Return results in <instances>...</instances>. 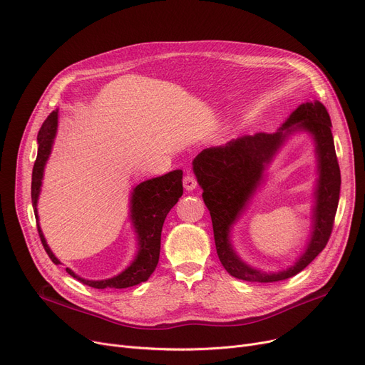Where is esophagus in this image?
<instances>
[{
  "label": "esophagus",
  "instance_id": "esophagus-1",
  "mask_svg": "<svg viewBox=\"0 0 365 365\" xmlns=\"http://www.w3.org/2000/svg\"><path fill=\"white\" fill-rule=\"evenodd\" d=\"M197 185H198V182H197L195 176L186 175V176L183 178V186H185L186 190H194V189L197 187Z\"/></svg>",
  "mask_w": 365,
  "mask_h": 365
}]
</instances>
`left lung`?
Listing matches in <instances>:
<instances>
[{"label": "left lung", "mask_w": 365, "mask_h": 365, "mask_svg": "<svg viewBox=\"0 0 365 365\" xmlns=\"http://www.w3.org/2000/svg\"><path fill=\"white\" fill-rule=\"evenodd\" d=\"M309 130L314 136L319 155L317 202L314 209V232L301 259L287 272L263 274L243 262L228 241L230 226L239 217L246 201L261 180L264 164L290 133ZM194 173L202 187V198L212 216L217 256L227 274L250 282H275L292 278L303 271L327 245L340 195V168L331 134L330 115L315 101L300 105L275 133H256L227 142L225 146L207 148L194 160Z\"/></svg>", "instance_id": "1"}]
</instances>
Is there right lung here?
Returning <instances> with one entry per match:
<instances>
[{"label": "right lung", "instance_id": "obj_1", "mask_svg": "<svg viewBox=\"0 0 365 365\" xmlns=\"http://www.w3.org/2000/svg\"><path fill=\"white\" fill-rule=\"evenodd\" d=\"M56 130H57V110H53L47 117V120L43 123L36 136L38 153L34 164V170H32L31 197H32L34 213L36 219V229H38V234H40L44 250L47 252L48 257L54 264H59L61 262L54 257L50 247L46 242L40 223H38V213H36V201H38V195H40V189L43 183L41 180H43L44 165L51 152V145L56 136ZM182 175H183L182 170H175V171L167 173L164 176L146 180L134 187L133 197H131L130 216L133 220V226L138 232L139 253L124 272H121L120 275L113 278L102 279V281L84 279L78 275H75L69 267H66V272L71 277L78 279L80 282L99 290L127 289V287L138 285L146 281L152 275V272L155 271V267L158 264L160 248H161V231H163L164 220L170 210L175 207V204L179 201V198L183 194Z\"/></svg>", "mask_w": 365, "mask_h": 365}]
</instances>
